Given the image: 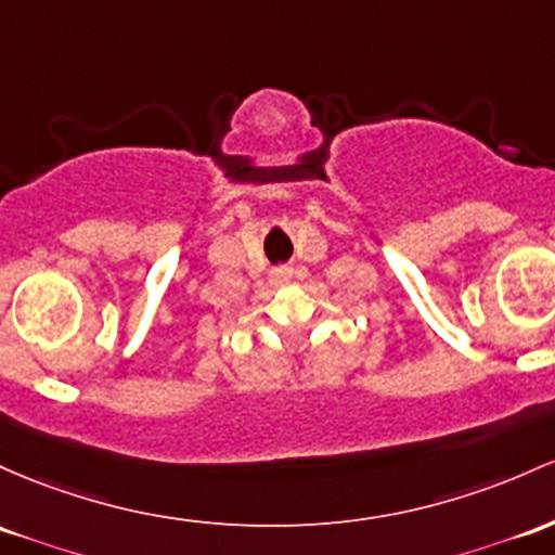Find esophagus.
Returning a JSON list of instances; mask_svg holds the SVG:
<instances>
[{
    "label": "esophagus",
    "instance_id": "34e87169",
    "mask_svg": "<svg viewBox=\"0 0 555 555\" xmlns=\"http://www.w3.org/2000/svg\"><path fill=\"white\" fill-rule=\"evenodd\" d=\"M289 279H292V268L289 266H279V268H273V271H271V282L276 284V287H284Z\"/></svg>",
    "mask_w": 555,
    "mask_h": 555
}]
</instances>
